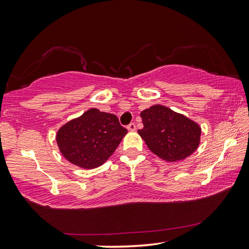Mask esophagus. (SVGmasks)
I'll use <instances>...</instances> for the list:
<instances>
[{
  "label": "esophagus",
  "mask_w": 249,
  "mask_h": 249,
  "mask_svg": "<svg viewBox=\"0 0 249 249\" xmlns=\"http://www.w3.org/2000/svg\"><path fill=\"white\" fill-rule=\"evenodd\" d=\"M127 129L129 131H135L136 130V124L135 123H130L128 126H127Z\"/></svg>",
  "instance_id": "34e87169"
}]
</instances>
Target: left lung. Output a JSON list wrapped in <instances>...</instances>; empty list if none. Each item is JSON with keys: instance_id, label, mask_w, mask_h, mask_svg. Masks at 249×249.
Segmentation results:
<instances>
[{"instance_id": "obj_1", "label": "left lung", "mask_w": 249, "mask_h": 249, "mask_svg": "<svg viewBox=\"0 0 249 249\" xmlns=\"http://www.w3.org/2000/svg\"><path fill=\"white\" fill-rule=\"evenodd\" d=\"M143 128L138 134L161 160L176 162L198 149L201 127L197 122L161 105L151 106L140 113Z\"/></svg>"}]
</instances>
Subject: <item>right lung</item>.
Listing matches in <instances>:
<instances>
[{"label": "right lung", "mask_w": 249, "mask_h": 249, "mask_svg": "<svg viewBox=\"0 0 249 249\" xmlns=\"http://www.w3.org/2000/svg\"><path fill=\"white\" fill-rule=\"evenodd\" d=\"M126 134L118 116L91 108L61 126L55 140L61 154L72 165L94 169L109 160Z\"/></svg>", "instance_id": "right-lung-1"}]
</instances>
